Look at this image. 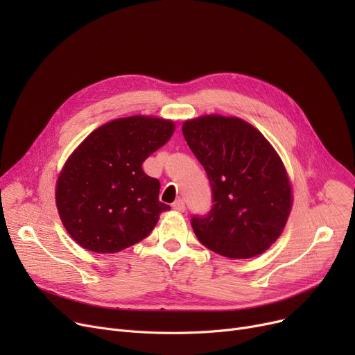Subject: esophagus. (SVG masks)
Wrapping results in <instances>:
<instances>
[{
  "mask_svg": "<svg viewBox=\"0 0 355 355\" xmlns=\"http://www.w3.org/2000/svg\"><path fill=\"white\" fill-rule=\"evenodd\" d=\"M173 209H174L175 211H178V213H182V211L185 210L184 201H182V200H177V201L173 204Z\"/></svg>",
  "mask_w": 355,
  "mask_h": 355,
  "instance_id": "esophagus-1",
  "label": "esophagus"
}]
</instances>
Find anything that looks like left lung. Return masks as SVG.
I'll return each instance as SVG.
<instances>
[{"label": "left lung", "instance_id": "obj_1", "mask_svg": "<svg viewBox=\"0 0 355 355\" xmlns=\"http://www.w3.org/2000/svg\"><path fill=\"white\" fill-rule=\"evenodd\" d=\"M182 134L213 190L210 213L191 220L197 239L229 259L265 253L282 234L293 204L276 149L259 129L236 116L187 119Z\"/></svg>", "mask_w": 355, "mask_h": 355}]
</instances>
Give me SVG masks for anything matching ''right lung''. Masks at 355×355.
Instances as JSON below:
<instances>
[{
	"label": "right lung",
	"instance_id": "1",
	"mask_svg": "<svg viewBox=\"0 0 355 355\" xmlns=\"http://www.w3.org/2000/svg\"><path fill=\"white\" fill-rule=\"evenodd\" d=\"M175 130L171 119L134 115L103 123L69 155L55 181V206L70 237L95 253L134 246L170 206L142 162Z\"/></svg>",
	"mask_w": 355,
	"mask_h": 355
}]
</instances>
